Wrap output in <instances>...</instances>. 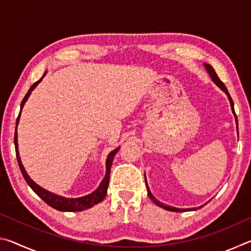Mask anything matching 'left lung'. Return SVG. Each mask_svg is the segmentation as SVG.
Wrapping results in <instances>:
<instances>
[{"mask_svg":"<svg viewBox=\"0 0 251 251\" xmlns=\"http://www.w3.org/2000/svg\"><path fill=\"white\" fill-rule=\"evenodd\" d=\"M203 66H205V69H206V71H207V73L209 74V76H210V78H211L212 82H214L216 85H217V86L220 88V90H222V91L225 93V94L227 95L228 100H229V103H230V107H231V110H232V114H233V115H235L236 125H237V130H238V121H237V116H236V113H235V108H233V101H232V100H231L230 95H229L227 87L225 86V84L222 82V80L219 79L218 75L216 74V72H215V70H214V69H212V66H211V65H209V64H206V63H203ZM145 182H146V187H147V194H148V196H150V198L151 199V201H154L157 206H159L160 208H164V209H166V210H169V211H175V212L188 211V210H196V209H197V208H186V209H181V208H176V207H172V206H167V205H165V203L158 201H157V199H156L154 196H152V194L151 193L150 187H148V185H147L146 175H145ZM201 207H202V206L198 207V208H201Z\"/></svg>","mask_w":251,"mask_h":251,"instance_id":"1","label":"left lung"}]
</instances>
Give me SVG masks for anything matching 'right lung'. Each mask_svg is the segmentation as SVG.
Listing matches in <instances>:
<instances>
[{
  "instance_id": "obj_1",
  "label": "right lung",
  "mask_w": 251,
  "mask_h": 251,
  "mask_svg": "<svg viewBox=\"0 0 251 251\" xmlns=\"http://www.w3.org/2000/svg\"><path fill=\"white\" fill-rule=\"evenodd\" d=\"M46 73H48V71H45V73H44L43 76H42L41 79H39L37 82L34 83L31 86V88L28 90L27 94L25 95V97L22 100V103H21V112H22V108L24 107V104L26 103V100L29 97V95H31L32 91L37 86V85L40 84V82L42 79H43V77L46 75ZM21 112L19 114L18 120H16L15 135H14V145H15V151H16V158H18L19 166H20L21 172H22V175L24 177V179L26 180L27 185L33 189V192L35 193L40 198L43 199V201L46 203H48L49 206L53 207L54 209L59 210V211H82V210H85V209H88V208H92L93 206L97 205V203L103 201V199L106 196V194H107L110 167H112L114 156L116 155V152L120 151L121 147H117L116 150L112 151L108 154L107 158H106V174H105V177H104V179L100 181V186L97 187L94 192L86 195V196L78 197V198H66V197L59 196V195L50 193V192H49V190L42 188V187L37 185L35 181H33L32 178L28 176V174L26 173V171H25V168H24L23 164H22V160H21V157H20L19 144H18V125H19V122H20Z\"/></svg>"
}]
</instances>
